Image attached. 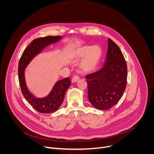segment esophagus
Returning a JSON list of instances; mask_svg holds the SVG:
<instances>
[{"label":"esophagus","instance_id":"obj_1","mask_svg":"<svg viewBox=\"0 0 154 154\" xmlns=\"http://www.w3.org/2000/svg\"><path fill=\"white\" fill-rule=\"evenodd\" d=\"M80 77L78 76V75H74L72 79V82L73 83H75L76 82H77L79 80Z\"/></svg>","mask_w":154,"mask_h":154}]
</instances>
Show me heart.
I'll list each match as a JSON object with an SVG mask.
<instances>
[{
	"label": "heart",
	"instance_id": "obj_1",
	"mask_svg": "<svg viewBox=\"0 0 154 154\" xmlns=\"http://www.w3.org/2000/svg\"><path fill=\"white\" fill-rule=\"evenodd\" d=\"M102 54L101 48L98 46H82L71 51L69 57L70 61L74 63H79L83 60L80 68L83 72L88 73L96 69Z\"/></svg>",
	"mask_w": 154,
	"mask_h": 154
}]
</instances>
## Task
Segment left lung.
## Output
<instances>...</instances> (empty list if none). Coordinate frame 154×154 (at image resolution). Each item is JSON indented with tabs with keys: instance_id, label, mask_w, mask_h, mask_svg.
Here are the masks:
<instances>
[{
	"instance_id": "1",
	"label": "left lung",
	"mask_w": 154,
	"mask_h": 154,
	"mask_svg": "<svg viewBox=\"0 0 154 154\" xmlns=\"http://www.w3.org/2000/svg\"><path fill=\"white\" fill-rule=\"evenodd\" d=\"M85 77L88 97L96 108L106 110L121 99L127 85V67L119 48L111 39H108L106 61L102 68Z\"/></svg>"
}]
</instances>
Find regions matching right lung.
<instances>
[{
  "label": "right lung",
  "mask_w": 154,
  "mask_h": 154,
  "mask_svg": "<svg viewBox=\"0 0 154 154\" xmlns=\"http://www.w3.org/2000/svg\"><path fill=\"white\" fill-rule=\"evenodd\" d=\"M61 38V36H48L33 40L24 50L19 62L18 77L22 93L32 107L41 113H51L57 110L63 101L66 91L71 85L70 79L67 77L57 81L48 96L38 98L33 96L27 88L25 69L36 55L48 46L59 41Z\"/></svg>",
  "instance_id": "obj_1"
}]
</instances>
